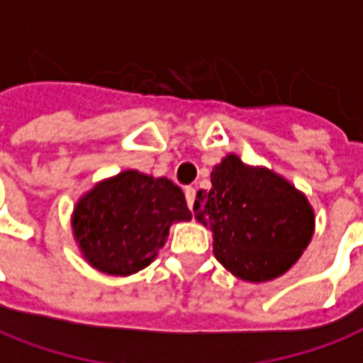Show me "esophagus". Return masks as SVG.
Listing matches in <instances>:
<instances>
[{
	"instance_id": "1",
	"label": "esophagus",
	"mask_w": 363,
	"mask_h": 363,
	"mask_svg": "<svg viewBox=\"0 0 363 363\" xmlns=\"http://www.w3.org/2000/svg\"><path fill=\"white\" fill-rule=\"evenodd\" d=\"M184 196H186V204H189V208L192 210V204H194V196H196V190L192 189V186H186V189H184Z\"/></svg>"
}]
</instances>
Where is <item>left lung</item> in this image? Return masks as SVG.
<instances>
[{"label": "left lung", "mask_w": 363, "mask_h": 363, "mask_svg": "<svg viewBox=\"0 0 363 363\" xmlns=\"http://www.w3.org/2000/svg\"><path fill=\"white\" fill-rule=\"evenodd\" d=\"M199 190L194 218L214 235V255L235 277L252 283L283 275L303 255L314 234V210L287 179L250 167L234 153Z\"/></svg>", "instance_id": "1"}]
</instances>
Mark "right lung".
Segmentation results:
<instances>
[{
  "instance_id": "right-lung-1",
  "label": "right lung",
  "mask_w": 363,
  "mask_h": 363,
  "mask_svg": "<svg viewBox=\"0 0 363 363\" xmlns=\"http://www.w3.org/2000/svg\"><path fill=\"white\" fill-rule=\"evenodd\" d=\"M190 218L174 182L129 169L98 182L76 202L72 232L92 267L125 277L155 259L174 222Z\"/></svg>"
}]
</instances>
